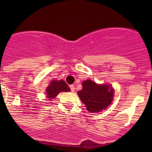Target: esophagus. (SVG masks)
I'll return each mask as SVG.
<instances>
[{
	"mask_svg": "<svg viewBox=\"0 0 152 152\" xmlns=\"http://www.w3.org/2000/svg\"><path fill=\"white\" fill-rule=\"evenodd\" d=\"M70 90H71V92H74V91H75L74 86H73V85H70Z\"/></svg>",
	"mask_w": 152,
	"mask_h": 152,
	"instance_id": "34e87169",
	"label": "esophagus"
}]
</instances>
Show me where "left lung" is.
<instances>
[{
  "label": "left lung",
  "instance_id": "left-lung-1",
  "mask_svg": "<svg viewBox=\"0 0 152 152\" xmlns=\"http://www.w3.org/2000/svg\"><path fill=\"white\" fill-rule=\"evenodd\" d=\"M82 87L78 95L90 113L101 112L111 104L114 90L110 86L97 85L88 79L82 83Z\"/></svg>",
  "mask_w": 152,
  "mask_h": 152
}]
</instances>
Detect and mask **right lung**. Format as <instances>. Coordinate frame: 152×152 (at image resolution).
<instances>
[{"label":"right lung","instance_id":"1","mask_svg":"<svg viewBox=\"0 0 152 152\" xmlns=\"http://www.w3.org/2000/svg\"><path fill=\"white\" fill-rule=\"evenodd\" d=\"M70 88L66 84V82L63 80L60 81H52L50 85L47 87V95L48 98L53 99L55 96H57L60 92H68L70 91Z\"/></svg>","mask_w":152,"mask_h":152}]
</instances>
